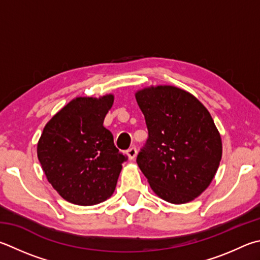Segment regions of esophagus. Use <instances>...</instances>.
Instances as JSON below:
<instances>
[{
    "label": "esophagus",
    "instance_id": "esophagus-1",
    "mask_svg": "<svg viewBox=\"0 0 260 260\" xmlns=\"http://www.w3.org/2000/svg\"><path fill=\"white\" fill-rule=\"evenodd\" d=\"M126 153H127V155H128V158H129L131 160H133V159H135L136 153H138V151H136L135 148H131V149L127 150Z\"/></svg>",
    "mask_w": 260,
    "mask_h": 260
}]
</instances>
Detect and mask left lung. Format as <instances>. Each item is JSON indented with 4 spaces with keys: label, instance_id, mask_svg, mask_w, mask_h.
<instances>
[{
    "label": "left lung",
    "instance_id": "obj_1",
    "mask_svg": "<svg viewBox=\"0 0 260 260\" xmlns=\"http://www.w3.org/2000/svg\"><path fill=\"white\" fill-rule=\"evenodd\" d=\"M149 139L136 162L152 191L182 205L199 197L214 179L223 153L220 134L207 108L172 85L135 93Z\"/></svg>",
    "mask_w": 260,
    "mask_h": 260
}]
</instances>
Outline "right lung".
Instances as JSON below:
<instances>
[{
	"instance_id": "1",
	"label": "right lung",
	"mask_w": 260,
	"mask_h": 260,
	"mask_svg": "<svg viewBox=\"0 0 260 260\" xmlns=\"http://www.w3.org/2000/svg\"><path fill=\"white\" fill-rule=\"evenodd\" d=\"M114 100V94L73 99L48 121L37 143L49 183L74 205H98L115 192L126 157L103 126Z\"/></svg>"
}]
</instances>
